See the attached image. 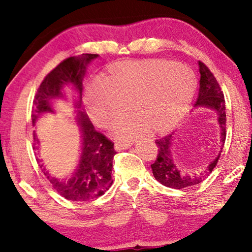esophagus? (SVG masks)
<instances>
[{
  "label": "esophagus",
  "mask_w": 252,
  "mask_h": 252,
  "mask_svg": "<svg viewBox=\"0 0 252 252\" xmlns=\"http://www.w3.org/2000/svg\"><path fill=\"white\" fill-rule=\"evenodd\" d=\"M130 146H132V142L128 141V142H117L115 144V148H116V150H125V149H127V148H129Z\"/></svg>",
  "instance_id": "esophagus-1"
}]
</instances>
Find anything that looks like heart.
Segmentation results:
<instances>
[{
    "mask_svg": "<svg viewBox=\"0 0 252 252\" xmlns=\"http://www.w3.org/2000/svg\"><path fill=\"white\" fill-rule=\"evenodd\" d=\"M196 78L185 65L163 60L119 62L111 65L104 81L86 89L91 119L106 128L124 115L128 105L135 113L112 127L118 140H132L148 128L164 133L182 119L194 97Z\"/></svg>",
    "mask_w": 252,
    "mask_h": 252,
    "instance_id": "b5f03b06",
    "label": "heart"
}]
</instances>
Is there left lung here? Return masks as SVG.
I'll use <instances>...</instances> for the list:
<instances>
[{
	"label": "left lung",
	"mask_w": 252,
	"mask_h": 252,
	"mask_svg": "<svg viewBox=\"0 0 252 252\" xmlns=\"http://www.w3.org/2000/svg\"><path fill=\"white\" fill-rule=\"evenodd\" d=\"M199 73H201V79H199V92L198 98L196 101L195 106H208L217 111L219 116V124L221 127V147H223L226 140V106H225V97L223 93L220 88V85L217 81V79L210 68L203 63L198 62ZM171 141L172 134L161 137L155 141L158 148L157 158L154 164H151L153 168L154 177L156 178L157 181L160 184L170 188L174 189H184L196 186L204 180L205 178L209 177V174L213 171L218 163L220 154L215 160L211 161V164L206 167L204 173L199 175H184L180 173L175 166L171 156ZM222 149V148H221Z\"/></svg>",
	"instance_id": "8db88e82"
}]
</instances>
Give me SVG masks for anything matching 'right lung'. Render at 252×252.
<instances>
[{
    "instance_id": "1",
    "label": "right lung",
    "mask_w": 252,
    "mask_h": 252,
    "mask_svg": "<svg viewBox=\"0 0 252 252\" xmlns=\"http://www.w3.org/2000/svg\"><path fill=\"white\" fill-rule=\"evenodd\" d=\"M96 54H82L81 57H68L61 62L54 70H51L41 82L34 98L32 122L35 123L40 113L51 111L50 99L62 96L61 89L63 85L73 84L79 91H82L86 65L94 58ZM79 124L82 129V154L78 171L74 177L67 182H62L48 174L46 175L53 188L58 194L68 201L88 202L102 196L112 185V160L117 154L115 143L104 134L95 129L88 116L82 109L79 110ZM34 142H37L35 134H33ZM40 163V159H37ZM43 165H40L42 168Z\"/></svg>"
}]
</instances>
